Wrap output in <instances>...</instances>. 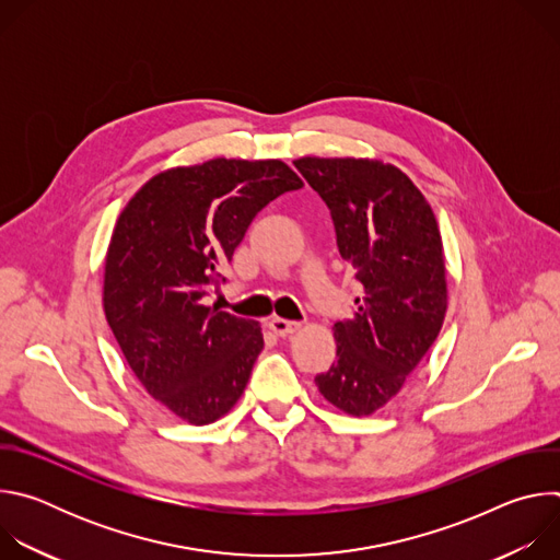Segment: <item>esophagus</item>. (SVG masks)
Segmentation results:
<instances>
[{"mask_svg":"<svg viewBox=\"0 0 560 560\" xmlns=\"http://www.w3.org/2000/svg\"><path fill=\"white\" fill-rule=\"evenodd\" d=\"M270 330L277 335V337H288V335H294L301 330V324L296 322H288V318H270Z\"/></svg>","mask_w":560,"mask_h":560,"instance_id":"esophagus-1","label":"esophagus"}]
</instances>
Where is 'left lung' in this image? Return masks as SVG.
<instances>
[{
  "label": "left lung",
  "instance_id": "left-lung-1",
  "mask_svg": "<svg viewBox=\"0 0 560 560\" xmlns=\"http://www.w3.org/2000/svg\"><path fill=\"white\" fill-rule=\"evenodd\" d=\"M294 166L328 203L339 253L363 285L352 318L335 324L339 359L314 381L341 412L370 417L401 392L441 332L439 223L412 179L378 159L301 156Z\"/></svg>",
  "mask_w": 560,
  "mask_h": 560
}]
</instances>
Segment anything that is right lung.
<instances>
[{"label":"right lung","instance_id":"right-lung-1","mask_svg":"<svg viewBox=\"0 0 560 560\" xmlns=\"http://www.w3.org/2000/svg\"><path fill=\"white\" fill-rule=\"evenodd\" d=\"M303 182L281 159L217 156L148 179L121 210L104 261L106 322L137 381L190 425L228 415L264 350L257 322L206 305L272 199Z\"/></svg>","mask_w":560,"mask_h":560}]
</instances>
